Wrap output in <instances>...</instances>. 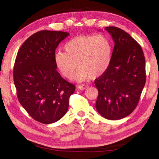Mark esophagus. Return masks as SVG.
Listing matches in <instances>:
<instances>
[{"label": "esophagus", "instance_id": "1", "mask_svg": "<svg viewBox=\"0 0 159 159\" xmlns=\"http://www.w3.org/2000/svg\"><path fill=\"white\" fill-rule=\"evenodd\" d=\"M88 85L87 84H83V85H80L78 86V88H79V90H85L86 88H88Z\"/></svg>", "mask_w": 159, "mask_h": 159}]
</instances>
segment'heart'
I'll use <instances>...</instances> for the list:
<instances>
[{"label":"heart","mask_w":159,"mask_h":159,"mask_svg":"<svg viewBox=\"0 0 159 159\" xmlns=\"http://www.w3.org/2000/svg\"><path fill=\"white\" fill-rule=\"evenodd\" d=\"M64 50L55 54V61L61 74L69 80L74 78L77 66L76 79L81 81L101 76L111 63V45L103 35L75 37L65 44Z\"/></svg>","instance_id":"1"}]
</instances>
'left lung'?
Listing matches in <instances>:
<instances>
[{
    "instance_id": "1",
    "label": "left lung",
    "mask_w": 159,
    "mask_h": 159,
    "mask_svg": "<svg viewBox=\"0 0 159 159\" xmlns=\"http://www.w3.org/2000/svg\"><path fill=\"white\" fill-rule=\"evenodd\" d=\"M105 30L114 48L108 69L95 80L99 92L95 107L104 118L118 120L138 105L146 82L145 59L140 45L127 32L115 26Z\"/></svg>"
}]
</instances>
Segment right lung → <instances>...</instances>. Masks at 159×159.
<instances>
[{
	"mask_svg": "<svg viewBox=\"0 0 159 159\" xmlns=\"http://www.w3.org/2000/svg\"><path fill=\"white\" fill-rule=\"evenodd\" d=\"M67 32L43 30L28 38L19 50L13 77L17 95L37 121L50 124L62 118L69 108L75 85L57 71L55 52Z\"/></svg>",
	"mask_w": 159,
	"mask_h": 159,
	"instance_id": "obj_1",
	"label": "right lung"
}]
</instances>
